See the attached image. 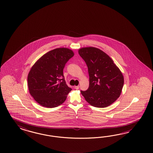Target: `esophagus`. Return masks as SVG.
<instances>
[{
  "label": "esophagus",
  "instance_id": "esophagus-1",
  "mask_svg": "<svg viewBox=\"0 0 153 153\" xmlns=\"http://www.w3.org/2000/svg\"><path fill=\"white\" fill-rule=\"evenodd\" d=\"M74 88H76V90H78L79 88V86H74Z\"/></svg>",
  "mask_w": 153,
  "mask_h": 153
}]
</instances>
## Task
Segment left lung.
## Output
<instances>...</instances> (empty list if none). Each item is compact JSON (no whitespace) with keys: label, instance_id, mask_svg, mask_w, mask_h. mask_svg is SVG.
Masks as SVG:
<instances>
[{"label":"left lung","instance_id":"1","mask_svg":"<svg viewBox=\"0 0 153 153\" xmlns=\"http://www.w3.org/2000/svg\"><path fill=\"white\" fill-rule=\"evenodd\" d=\"M79 56L88 68L89 87L81 91L86 102L97 108H105L120 97L124 84V77L111 58L94 47L82 48Z\"/></svg>","mask_w":153,"mask_h":153}]
</instances>
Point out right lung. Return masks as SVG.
<instances>
[{"mask_svg":"<svg viewBox=\"0 0 153 153\" xmlns=\"http://www.w3.org/2000/svg\"><path fill=\"white\" fill-rule=\"evenodd\" d=\"M74 56V51L68 48H56L46 53L33 65L28 74V88L40 105L54 108L66 100L72 89L66 84L63 71Z\"/></svg>","mask_w":153,"mask_h":153,"instance_id":"right-lung-1","label":"right lung"}]
</instances>
